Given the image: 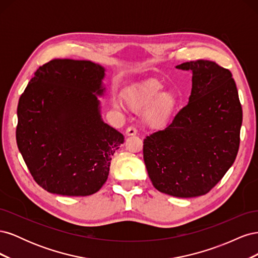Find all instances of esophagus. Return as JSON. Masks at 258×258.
Wrapping results in <instances>:
<instances>
[{
  "label": "esophagus",
  "mask_w": 258,
  "mask_h": 258,
  "mask_svg": "<svg viewBox=\"0 0 258 258\" xmlns=\"http://www.w3.org/2000/svg\"><path fill=\"white\" fill-rule=\"evenodd\" d=\"M138 135V131L135 127H128L126 130V136L128 137H132V136H137Z\"/></svg>",
  "instance_id": "34e87169"
}]
</instances>
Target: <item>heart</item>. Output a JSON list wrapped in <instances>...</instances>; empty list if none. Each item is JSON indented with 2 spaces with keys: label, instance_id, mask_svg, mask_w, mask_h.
Masks as SVG:
<instances>
[{
  "label": "heart",
  "instance_id": "obj_1",
  "mask_svg": "<svg viewBox=\"0 0 258 258\" xmlns=\"http://www.w3.org/2000/svg\"><path fill=\"white\" fill-rule=\"evenodd\" d=\"M165 85L157 80H150L132 88L124 102L134 112H141L146 108L143 118L150 127L160 128L167 124L178 104V97L172 90H165ZM120 107L119 103H115Z\"/></svg>",
  "mask_w": 258,
  "mask_h": 258
}]
</instances>
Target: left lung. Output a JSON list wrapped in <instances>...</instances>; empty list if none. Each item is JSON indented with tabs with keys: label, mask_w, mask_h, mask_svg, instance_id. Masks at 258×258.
Listing matches in <instances>:
<instances>
[{
	"label": "left lung",
	"mask_w": 258,
	"mask_h": 258,
	"mask_svg": "<svg viewBox=\"0 0 258 258\" xmlns=\"http://www.w3.org/2000/svg\"><path fill=\"white\" fill-rule=\"evenodd\" d=\"M175 68L192 74L188 104L167 128L144 139L143 158L156 189L191 198L209 192L232 166L242 107L229 70L209 60Z\"/></svg>",
	"instance_id": "1"
}]
</instances>
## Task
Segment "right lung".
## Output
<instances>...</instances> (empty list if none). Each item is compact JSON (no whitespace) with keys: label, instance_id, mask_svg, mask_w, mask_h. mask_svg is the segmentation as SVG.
<instances>
[{"label":"right lung","instance_id":"1","mask_svg":"<svg viewBox=\"0 0 258 258\" xmlns=\"http://www.w3.org/2000/svg\"><path fill=\"white\" fill-rule=\"evenodd\" d=\"M104 76L91 61L54 59L36 70L19 99V152L48 192L89 196L106 182L124 140L101 116Z\"/></svg>","mask_w":258,"mask_h":258}]
</instances>
